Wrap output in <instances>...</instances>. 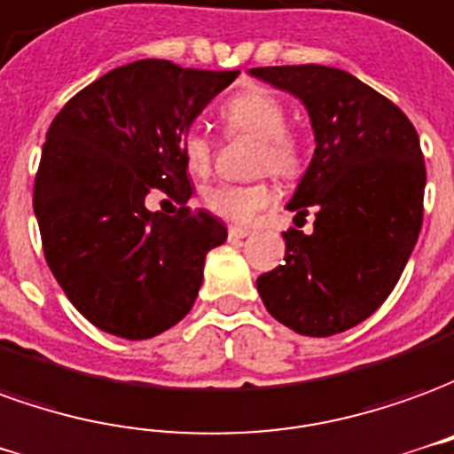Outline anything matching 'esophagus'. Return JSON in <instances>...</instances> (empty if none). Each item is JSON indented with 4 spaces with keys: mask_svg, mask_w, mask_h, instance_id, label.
Segmentation results:
<instances>
[{
    "mask_svg": "<svg viewBox=\"0 0 454 454\" xmlns=\"http://www.w3.org/2000/svg\"><path fill=\"white\" fill-rule=\"evenodd\" d=\"M230 239H232V242H237V239H244V237H249V234H252V230H247V227H237V224H234V227H230Z\"/></svg>",
    "mask_w": 454,
    "mask_h": 454,
    "instance_id": "34e87169",
    "label": "esophagus"
}]
</instances>
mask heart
<instances>
[{
  "label": "heart",
  "mask_w": 454,
  "mask_h": 454,
  "mask_svg": "<svg viewBox=\"0 0 454 454\" xmlns=\"http://www.w3.org/2000/svg\"><path fill=\"white\" fill-rule=\"evenodd\" d=\"M220 117L230 131L249 134L256 139L254 170H269L273 176H295L301 168V144L286 129L288 109L271 90L249 88L237 92L220 109ZM181 156L192 176H207L212 166L210 139L200 129L183 131ZM273 200L271 185L254 183H217L205 191V205L215 215L230 222H249Z\"/></svg>",
  "instance_id": "1"
}]
</instances>
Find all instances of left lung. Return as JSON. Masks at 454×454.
I'll list each match as a JSON object with an SVG mask.
<instances>
[{"mask_svg":"<svg viewBox=\"0 0 454 454\" xmlns=\"http://www.w3.org/2000/svg\"><path fill=\"white\" fill-rule=\"evenodd\" d=\"M310 117L315 153L286 210L315 212L313 234L284 232L281 266L256 288L266 310L298 335L355 327L398 284L423 224L426 163L401 109L345 70L327 66L252 67Z\"/></svg>","mask_w":454,"mask_h":454,"instance_id":"8db88e82","label":"left lung"}]
</instances>
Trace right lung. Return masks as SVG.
I'll return each mask as SVG.
<instances>
[{
	"instance_id": "1",
	"label": "right lung",
	"mask_w": 454,
	"mask_h": 454,
	"mask_svg": "<svg viewBox=\"0 0 454 454\" xmlns=\"http://www.w3.org/2000/svg\"><path fill=\"white\" fill-rule=\"evenodd\" d=\"M239 73L137 60L80 90L46 134L34 183L43 254L67 301L124 340H149L191 313L205 256L227 239L192 212L183 131ZM153 190L182 207L151 213Z\"/></svg>"
}]
</instances>
